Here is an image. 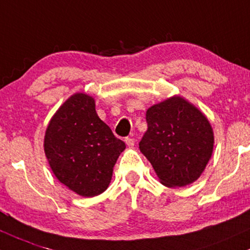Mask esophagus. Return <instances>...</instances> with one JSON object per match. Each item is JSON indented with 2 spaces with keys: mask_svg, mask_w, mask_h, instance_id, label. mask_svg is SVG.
<instances>
[{
  "mask_svg": "<svg viewBox=\"0 0 250 250\" xmlns=\"http://www.w3.org/2000/svg\"><path fill=\"white\" fill-rule=\"evenodd\" d=\"M125 143H126V145H127V146H130V147H132V146H134V139L133 138H130V137H127V138H125Z\"/></svg>",
  "mask_w": 250,
  "mask_h": 250,
  "instance_id": "34e87169",
  "label": "esophagus"
}]
</instances>
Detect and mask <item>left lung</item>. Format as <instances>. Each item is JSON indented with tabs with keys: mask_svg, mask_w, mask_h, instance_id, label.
Listing matches in <instances>:
<instances>
[{
	"mask_svg": "<svg viewBox=\"0 0 250 250\" xmlns=\"http://www.w3.org/2000/svg\"><path fill=\"white\" fill-rule=\"evenodd\" d=\"M147 130L139 142L142 153L167 187H186L206 169L214 147L208 119L181 97L146 111Z\"/></svg>",
	"mask_w": 250,
	"mask_h": 250,
	"instance_id": "obj_1",
	"label": "left lung"
}]
</instances>
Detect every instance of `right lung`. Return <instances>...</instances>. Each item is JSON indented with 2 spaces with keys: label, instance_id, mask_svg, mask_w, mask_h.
<instances>
[{
  "label": "right lung",
  "instance_id": "obj_1",
  "mask_svg": "<svg viewBox=\"0 0 250 250\" xmlns=\"http://www.w3.org/2000/svg\"><path fill=\"white\" fill-rule=\"evenodd\" d=\"M125 143L95 112L93 98L77 93L63 103L44 136V153L61 183L83 197L107 189Z\"/></svg>",
  "mask_w": 250,
  "mask_h": 250
}]
</instances>
